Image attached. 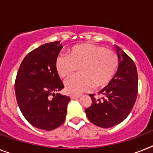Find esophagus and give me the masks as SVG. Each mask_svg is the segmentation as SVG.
<instances>
[{
    "label": "esophagus",
    "instance_id": "1",
    "mask_svg": "<svg viewBox=\"0 0 153 153\" xmlns=\"http://www.w3.org/2000/svg\"><path fill=\"white\" fill-rule=\"evenodd\" d=\"M79 95H71V96H70V98H71V99H76V98H79Z\"/></svg>",
    "mask_w": 153,
    "mask_h": 153
}]
</instances>
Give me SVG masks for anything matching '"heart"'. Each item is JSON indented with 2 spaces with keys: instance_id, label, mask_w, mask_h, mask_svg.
Listing matches in <instances>:
<instances>
[{
  "instance_id": "b5f03b06",
  "label": "heart",
  "mask_w": 153,
  "mask_h": 153,
  "mask_svg": "<svg viewBox=\"0 0 153 153\" xmlns=\"http://www.w3.org/2000/svg\"><path fill=\"white\" fill-rule=\"evenodd\" d=\"M119 65L114 51L94 44L75 45L67 55H59L55 60V69L62 78H66L79 68L78 75L65 81V90L69 94H81L94 85L105 87L113 79Z\"/></svg>"
}]
</instances>
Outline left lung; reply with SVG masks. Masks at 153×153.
I'll return each mask as SVG.
<instances>
[{"label": "left lung", "instance_id": "left-lung-1", "mask_svg": "<svg viewBox=\"0 0 153 153\" xmlns=\"http://www.w3.org/2000/svg\"><path fill=\"white\" fill-rule=\"evenodd\" d=\"M117 48L119 65L117 74L108 85L98 92L102 101L90 94L92 104L85 109L88 120L98 127L109 128L119 124L133 108L137 95V72L134 61Z\"/></svg>", "mask_w": 153, "mask_h": 153}]
</instances>
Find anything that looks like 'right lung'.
<instances>
[{
  "instance_id": "right-lung-1",
  "label": "right lung",
  "mask_w": 153,
  "mask_h": 153,
  "mask_svg": "<svg viewBox=\"0 0 153 153\" xmlns=\"http://www.w3.org/2000/svg\"><path fill=\"white\" fill-rule=\"evenodd\" d=\"M62 48L60 41L47 43L22 60L15 83L16 100L22 115L33 127L52 131L65 121L70 98L55 92L63 83L55 69Z\"/></svg>"
}]
</instances>
